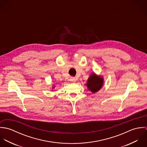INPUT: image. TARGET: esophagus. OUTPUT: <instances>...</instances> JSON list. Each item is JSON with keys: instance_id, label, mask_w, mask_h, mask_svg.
Masks as SVG:
<instances>
[{"instance_id": "34e87169", "label": "esophagus", "mask_w": 147, "mask_h": 147, "mask_svg": "<svg viewBox=\"0 0 147 147\" xmlns=\"http://www.w3.org/2000/svg\"><path fill=\"white\" fill-rule=\"evenodd\" d=\"M70 81L72 82H75L76 81V80L75 78H71V79H70Z\"/></svg>"}]
</instances>
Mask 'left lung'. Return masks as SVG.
Segmentation results:
<instances>
[{
    "mask_svg": "<svg viewBox=\"0 0 147 147\" xmlns=\"http://www.w3.org/2000/svg\"><path fill=\"white\" fill-rule=\"evenodd\" d=\"M102 84L103 79L100 76H96L94 74H93L89 78L86 85L89 90L92 93H95L102 88Z\"/></svg>",
    "mask_w": 147,
    "mask_h": 147,
    "instance_id": "1",
    "label": "left lung"
}]
</instances>
